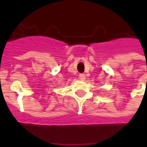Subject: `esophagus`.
Wrapping results in <instances>:
<instances>
[{"label":"esophagus","mask_w":147,"mask_h":147,"mask_svg":"<svg viewBox=\"0 0 147 147\" xmlns=\"http://www.w3.org/2000/svg\"><path fill=\"white\" fill-rule=\"evenodd\" d=\"M79 78H80L81 80H85V74H83V73L80 74V75H79Z\"/></svg>","instance_id":"obj_1"}]
</instances>
